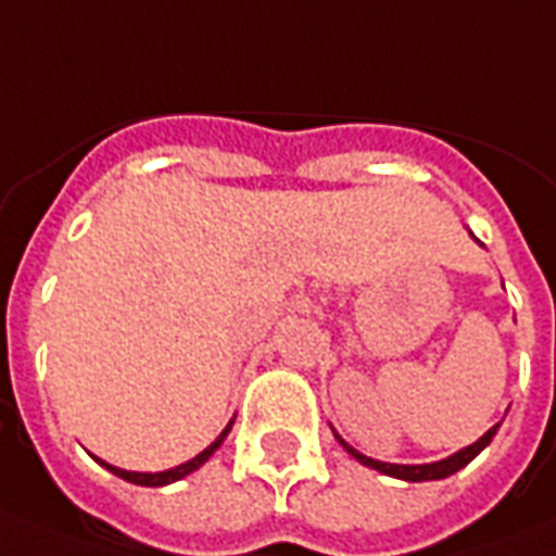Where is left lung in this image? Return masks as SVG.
Here are the masks:
<instances>
[{"label": "left lung", "mask_w": 556, "mask_h": 556, "mask_svg": "<svg viewBox=\"0 0 556 556\" xmlns=\"http://www.w3.org/2000/svg\"><path fill=\"white\" fill-rule=\"evenodd\" d=\"M473 237V233H471ZM480 242V239H477ZM497 426H491L485 434L480 437L477 442H471V445H466V448H459L457 454H451V457L445 459H437V463H422V466H396V463H380V459H374V457H365V454H359L356 448H351L349 442L342 440L337 431H333V437L340 440V445L345 451H349L351 457L356 459V463H363V466L374 468V471H380V473H388V477H396V480H405V482H428V480H445V477H451V473H457L459 468H466L468 463H471L477 454H480L485 445H489L491 440H494V434H497Z\"/></svg>", "instance_id": "1"}]
</instances>
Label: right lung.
<instances>
[{
	"label": "right lung",
	"mask_w": 556,
	"mask_h": 556,
	"mask_svg": "<svg viewBox=\"0 0 556 556\" xmlns=\"http://www.w3.org/2000/svg\"><path fill=\"white\" fill-rule=\"evenodd\" d=\"M231 426H233V419H231V422H228V426H225L223 434L216 437V440L211 442V445H207L205 451H200V454H197V457L188 459V463H182V466L168 468V471H156V473H146V471H125V468L108 466L105 459H99V457H93V459H97L99 466H105L108 471H111V473H116V477H122V480L134 482V485H148V489H160V485H170V482L182 480V477H188V473H193V471H197V468H200V466H205L207 459L214 457V451L219 448V445H223V442H225V437H228V431H231Z\"/></svg>",
	"instance_id": "1"
}]
</instances>
